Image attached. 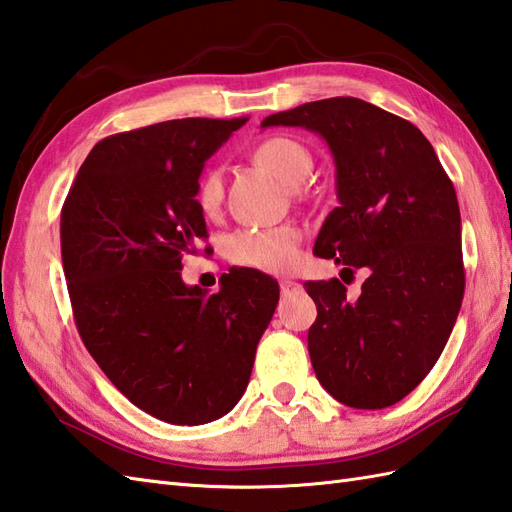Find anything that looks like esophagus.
Instances as JSON below:
<instances>
[{"label":"esophagus","mask_w":512,"mask_h":512,"mask_svg":"<svg viewBox=\"0 0 512 512\" xmlns=\"http://www.w3.org/2000/svg\"><path fill=\"white\" fill-rule=\"evenodd\" d=\"M279 286H281V292H284V295H286V292L295 290L299 284H297V281H292V279H281Z\"/></svg>","instance_id":"obj_1"}]
</instances>
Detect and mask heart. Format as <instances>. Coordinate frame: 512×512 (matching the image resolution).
<instances>
[{"mask_svg": "<svg viewBox=\"0 0 512 512\" xmlns=\"http://www.w3.org/2000/svg\"><path fill=\"white\" fill-rule=\"evenodd\" d=\"M255 158L259 165L288 184V187H299V184L310 176L312 171V154L310 149L288 136H273L264 140L255 149ZM224 200V184L222 173L211 169L200 182L198 204L206 215H213L220 209ZM301 235L292 226H268V228H239L226 239V255L237 266H248L266 273H284L297 264Z\"/></svg>", "mask_w": 512, "mask_h": 512, "instance_id": "heart-1", "label": "heart"}]
</instances>
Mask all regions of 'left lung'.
<instances>
[{
	"label": "left lung",
	"mask_w": 512,
	"mask_h": 512,
	"mask_svg": "<svg viewBox=\"0 0 512 512\" xmlns=\"http://www.w3.org/2000/svg\"><path fill=\"white\" fill-rule=\"evenodd\" d=\"M277 125L310 129L334 156L339 206L314 255L369 270L354 301L339 279L303 284L317 303L308 332L314 374L347 407L396 405L436 365L462 306L453 182L416 125L354 96L303 103L262 123Z\"/></svg>",
	"instance_id": "8db88e82"
}]
</instances>
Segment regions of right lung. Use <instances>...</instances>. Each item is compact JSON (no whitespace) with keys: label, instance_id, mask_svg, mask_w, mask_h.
Returning <instances> with one entry per match:
<instances>
[{"label":"right lung","instance_id":"1","mask_svg":"<svg viewBox=\"0 0 512 512\" xmlns=\"http://www.w3.org/2000/svg\"><path fill=\"white\" fill-rule=\"evenodd\" d=\"M248 118H178L103 138L61 209L63 273L88 352L123 396L169 424L226 416L246 391L277 281L231 268L215 295L182 257L206 235L204 162Z\"/></svg>","mask_w":512,"mask_h":512}]
</instances>
